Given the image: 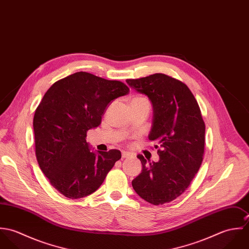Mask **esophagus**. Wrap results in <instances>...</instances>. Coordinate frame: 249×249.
<instances>
[{
	"mask_svg": "<svg viewBox=\"0 0 249 249\" xmlns=\"http://www.w3.org/2000/svg\"><path fill=\"white\" fill-rule=\"evenodd\" d=\"M129 157H131V154L129 152H127V151L122 152V158H129Z\"/></svg>",
	"mask_w": 249,
	"mask_h": 249,
	"instance_id": "1",
	"label": "esophagus"
}]
</instances>
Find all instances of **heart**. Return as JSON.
<instances>
[{"instance_id": "heart-1", "label": "heart", "mask_w": 249, "mask_h": 249, "mask_svg": "<svg viewBox=\"0 0 249 249\" xmlns=\"http://www.w3.org/2000/svg\"><path fill=\"white\" fill-rule=\"evenodd\" d=\"M132 100H138V101H140V100H144L143 98H140V97H136V98H133Z\"/></svg>"}]
</instances>
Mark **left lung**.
I'll list each match as a JSON object with an SVG mask.
<instances>
[{
    "label": "left lung",
    "instance_id": "8db88e82",
    "mask_svg": "<svg viewBox=\"0 0 249 249\" xmlns=\"http://www.w3.org/2000/svg\"><path fill=\"white\" fill-rule=\"evenodd\" d=\"M126 83L148 98L153 111L148 139L159 146L157 162L137 156L142 173L132 180V187L153 205L171 202L185 192L202 162L205 124L200 109L187 85L164 73Z\"/></svg>",
    "mask_w": 249,
    "mask_h": 249
}]
</instances>
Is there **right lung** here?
<instances>
[{
    "label": "right lung",
    "mask_w": 249,
    "mask_h": 249,
    "mask_svg": "<svg viewBox=\"0 0 249 249\" xmlns=\"http://www.w3.org/2000/svg\"><path fill=\"white\" fill-rule=\"evenodd\" d=\"M129 92L121 81L77 71L53 83L34 118L36 158L51 184L69 198L96 192L121 151H94L86 134L98 127L108 106Z\"/></svg>",
    "instance_id": "obj_1"
}]
</instances>
